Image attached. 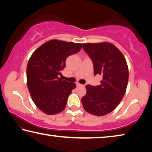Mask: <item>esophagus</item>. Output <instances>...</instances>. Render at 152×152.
I'll list each match as a JSON object with an SVG mask.
<instances>
[{
	"label": "esophagus",
	"mask_w": 152,
	"mask_h": 152,
	"mask_svg": "<svg viewBox=\"0 0 152 152\" xmlns=\"http://www.w3.org/2000/svg\"><path fill=\"white\" fill-rule=\"evenodd\" d=\"M76 86H84V85H82V84H79V83H76Z\"/></svg>",
	"instance_id": "34e87169"
}]
</instances>
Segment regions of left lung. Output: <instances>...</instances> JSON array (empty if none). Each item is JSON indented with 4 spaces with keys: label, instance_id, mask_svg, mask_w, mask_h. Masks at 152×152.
Masks as SVG:
<instances>
[{
    "label": "left lung",
    "instance_id": "left-lung-1",
    "mask_svg": "<svg viewBox=\"0 0 152 152\" xmlns=\"http://www.w3.org/2000/svg\"><path fill=\"white\" fill-rule=\"evenodd\" d=\"M82 48L92 61L94 74L101 75L102 80L100 85L86 86L82 103L86 111L104 116L112 112L124 96L129 78L127 61L110 43H83Z\"/></svg>",
    "mask_w": 152,
    "mask_h": 152
}]
</instances>
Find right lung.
Wrapping results in <instances>:
<instances>
[{"mask_svg": "<svg viewBox=\"0 0 152 152\" xmlns=\"http://www.w3.org/2000/svg\"><path fill=\"white\" fill-rule=\"evenodd\" d=\"M81 48V43L53 39L43 43L31 56L27 67V87L33 101L45 114L56 115L65 109L76 84L60 76L66 58Z\"/></svg>", "mask_w": 152, "mask_h": 152, "instance_id": "obj_1", "label": "right lung"}]
</instances>
